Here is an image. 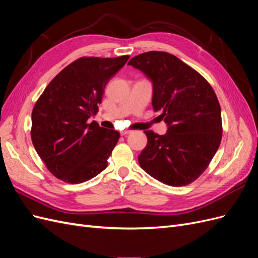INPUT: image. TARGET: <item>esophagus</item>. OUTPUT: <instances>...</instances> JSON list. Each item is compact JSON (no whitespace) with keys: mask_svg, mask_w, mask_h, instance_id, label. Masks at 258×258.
<instances>
[{"mask_svg":"<svg viewBox=\"0 0 258 258\" xmlns=\"http://www.w3.org/2000/svg\"><path fill=\"white\" fill-rule=\"evenodd\" d=\"M131 130H121L120 131V135L121 136H126V135H129V134H131Z\"/></svg>","mask_w":258,"mask_h":258,"instance_id":"34e87169","label":"esophagus"}]
</instances>
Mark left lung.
Masks as SVG:
<instances>
[{
  "label": "left lung",
  "mask_w": 258,
  "mask_h": 258,
  "mask_svg": "<svg viewBox=\"0 0 258 258\" xmlns=\"http://www.w3.org/2000/svg\"><path fill=\"white\" fill-rule=\"evenodd\" d=\"M153 82L155 111L169 128L165 136L144 131L139 155L146 173L170 186H186L205 172L222 141L221 105L212 86L196 70L165 51H147L129 61Z\"/></svg>",
  "instance_id": "left-lung-1"
}]
</instances>
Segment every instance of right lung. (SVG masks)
Here are the masks:
<instances>
[{
    "instance_id": "add662e5",
    "label": "right lung",
    "mask_w": 258,
    "mask_h": 258,
    "mask_svg": "<svg viewBox=\"0 0 258 258\" xmlns=\"http://www.w3.org/2000/svg\"><path fill=\"white\" fill-rule=\"evenodd\" d=\"M129 56L81 57L47 85L32 111L31 139L49 172L66 183L79 184L106 168L119 132L89 117L98 113L104 88Z\"/></svg>"
}]
</instances>
